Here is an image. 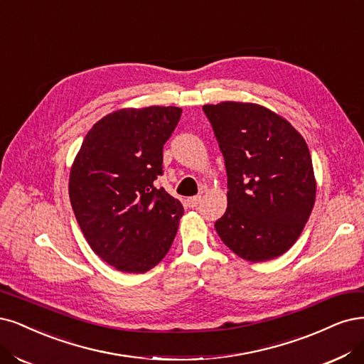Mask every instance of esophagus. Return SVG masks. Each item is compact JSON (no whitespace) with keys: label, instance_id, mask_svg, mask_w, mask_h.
<instances>
[{"label":"esophagus","instance_id":"esophagus-1","mask_svg":"<svg viewBox=\"0 0 364 364\" xmlns=\"http://www.w3.org/2000/svg\"><path fill=\"white\" fill-rule=\"evenodd\" d=\"M200 200H202V197H200V196L190 197V198H186V205L194 209V208H197L200 205Z\"/></svg>","mask_w":364,"mask_h":364}]
</instances>
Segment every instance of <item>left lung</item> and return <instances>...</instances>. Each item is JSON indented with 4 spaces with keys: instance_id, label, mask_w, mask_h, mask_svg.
I'll use <instances>...</instances> for the list:
<instances>
[{
    "instance_id": "obj_1",
    "label": "left lung",
    "mask_w": 364,
    "mask_h": 364,
    "mask_svg": "<svg viewBox=\"0 0 364 364\" xmlns=\"http://www.w3.org/2000/svg\"><path fill=\"white\" fill-rule=\"evenodd\" d=\"M228 171V209L215 221L221 241L250 262L282 256L315 205L309 147L292 124L248 102L203 105Z\"/></svg>"
}]
</instances>
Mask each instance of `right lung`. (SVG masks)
Here are the masks:
<instances>
[{
	"instance_id": "1",
	"label": "right lung",
	"mask_w": 364,
	"mask_h": 364,
	"mask_svg": "<svg viewBox=\"0 0 364 364\" xmlns=\"http://www.w3.org/2000/svg\"><path fill=\"white\" fill-rule=\"evenodd\" d=\"M178 107L123 108L87 132L73 161L69 197L93 252L123 272L141 274L164 259L183 206L164 188L162 147L181 119Z\"/></svg>"
}]
</instances>
